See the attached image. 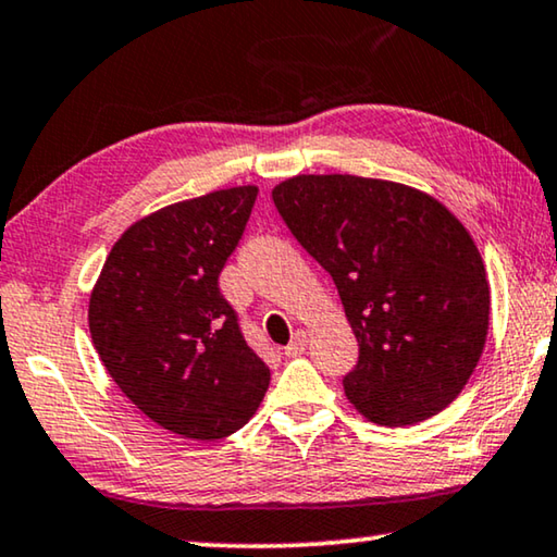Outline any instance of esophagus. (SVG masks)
<instances>
[{"label":"esophagus","instance_id":"esophagus-1","mask_svg":"<svg viewBox=\"0 0 557 557\" xmlns=\"http://www.w3.org/2000/svg\"><path fill=\"white\" fill-rule=\"evenodd\" d=\"M307 343H310V339H307L302 330L295 332V339L285 347V355L287 358H300V355L307 350Z\"/></svg>","mask_w":557,"mask_h":557}]
</instances>
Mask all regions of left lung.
<instances>
[{"instance_id": "8db88e82", "label": "left lung", "mask_w": 557, "mask_h": 557, "mask_svg": "<svg viewBox=\"0 0 557 557\" xmlns=\"http://www.w3.org/2000/svg\"><path fill=\"white\" fill-rule=\"evenodd\" d=\"M282 220L335 280L360 360L347 400L387 428L462 393L483 355L491 285L468 227L433 195L358 174H295L272 189Z\"/></svg>"}]
</instances>
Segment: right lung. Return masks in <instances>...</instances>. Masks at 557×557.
I'll return each instance as SVG.
<instances>
[{"instance_id":"add662e5","label":"right lung","mask_w":557,"mask_h":557,"mask_svg":"<svg viewBox=\"0 0 557 557\" xmlns=\"http://www.w3.org/2000/svg\"><path fill=\"white\" fill-rule=\"evenodd\" d=\"M255 197V185H239L145 214L112 245L89 293V335L110 377L182 437L237 433L270 387L218 285Z\"/></svg>"}]
</instances>
